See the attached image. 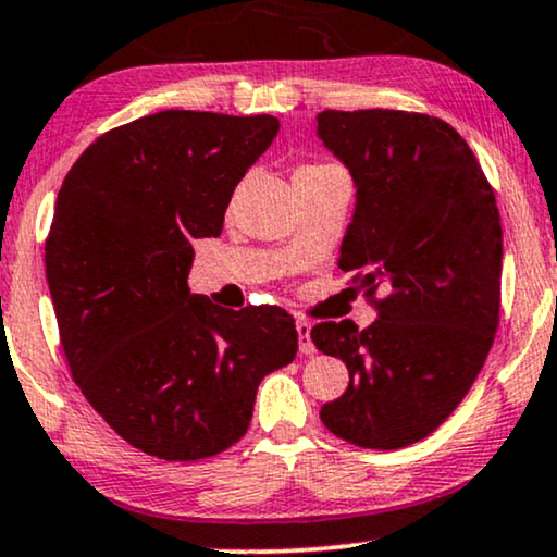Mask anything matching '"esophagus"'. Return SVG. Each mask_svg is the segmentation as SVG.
Here are the masks:
<instances>
[{"label": "esophagus", "instance_id": "obj_1", "mask_svg": "<svg viewBox=\"0 0 557 557\" xmlns=\"http://www.w3.org/2000/svg\"><path fill=\"white\" fill-rule=\"evenodd\" d=\"M295 331H298L300 355H313L315 347H313V342H311V323L298 321V323H295Z\"/></svg>", "mask_w": 557, "mask_h": 557}]
</instances>
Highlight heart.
<instances>
[{
  "mask_svg": "<svg viewBox=\"0 0 557 557\" xmlns=\"http://www.w3.org/2000/svg\"><path fill=\"white\" fill-rule=\"evenodd\" d=\"M323 169H331V164H302L295 174H315L323 172Z\"/></svg>",
  "mask_w": 557,
  "mask_h": 557,
  "instance_id": "1",
  "label": "heart"
}]
</instances>
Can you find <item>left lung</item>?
<instances>
[{
    "label": "left lung",
    "mask_w": 557,
    "mask_h": 557,
    "mask_svg": "<svg viewBox=\"0 0 557 557\" xmlns=\"http://www.w3.org/2000/svg\"><path fill=\"white\" fill-rule=\"evenodd\" d=\"M315 121L357 185L339 270L377 311L362 331L351 321L311 329L315 347L349 370L321 421L349 445L408 447L460 406L494 344L504 255L496 197L466 138L440 117L323 110Z\"/></svg>",
    "instance_id": "obj_1"
}]
</instances>
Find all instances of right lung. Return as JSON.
<instances>
[{
  "label": "right lung",
  "mask_w": 557,
  "mask_h": 557,
  "mask_svg": "<svg viewBox=\"0 0 557 557\" xmlns=\"http://www.w3.org/2000/svg\"><path fill=\"white\" fill-rule=\"evenodd\" d=\"M272 115L164 110L95 138L69 169L46 277L74 383L140 453L206 460L246 434L264 375L298 351L293 315L193 295V242L221 236Z\"/></svg>",
  "instance_id": "add662e5"
}]
</instances>
